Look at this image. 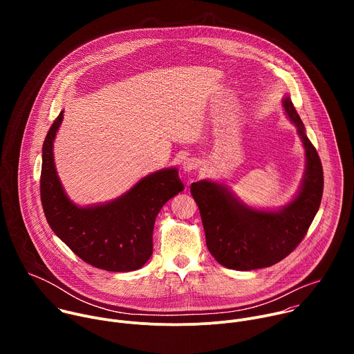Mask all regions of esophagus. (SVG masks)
<instances>
[{
    "instance_id": "obj_1",
    "label": "esophagus",
    "mask_w": 354,
    "mask_h": 354,
    "mask_svg": "<svg viewBox=\"0 0 354 354\" xmlns=\"http://www.w3.org/2000/svg\"><path fill=\"white\" fill-rule=\"evenodd\" d=\"M198 167H200V162H198L197 158H186V160H183V162H182V168H183V171H186V172L194 171V169H197Z\"/></svg>"
}]
</instances>
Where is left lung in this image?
Wrapping results in <instances>:
<instances>
[{
    "label": "left lung",
    "instance_id": "left-lung-1",
    "mask_svg": "<svg viewBox=\"0 0 354 354\" xmlns=\"http://www.w3.org/2000/svg\"><path fill=\"white\" fill-rule=\"evenodd\" d=\"M283 108L306 148L304 178L288 205L258 210L243 205L225 185L205 179L190 186L210 254L228 269L254 270L284 259L306 236L321 206L324 171L319 156L288 96L283 99Z\"/></svg>",
    "mask_w": 354,
    "mask_h": 354
}]
</instances>
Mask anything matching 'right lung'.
Instances as JSON below:
<instances>
[{"mask_svg":"<svg viewBox=\"0 0 354 354\" xmlns=\"http://www.w3.org/2000/svg\"><path fill=\"white\" fill-rule=\"evenodd\" d=\"M63 113L50 127L41 148L40 198L46 220L74 254L93 268L137 270L153 255L156 217L169 198L183 190L178 169L149 174L108 203L77 206L63 189L53 158V141Z\"/></svg>","mask_w":354,"mask_h":354,"instance_id":"add662e5","label":"right lung"}]
</instances>
